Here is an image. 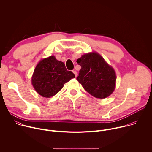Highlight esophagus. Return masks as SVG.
Wrapping results in <instances>:
<instances>
[{
  "label": "esophagus",
  "mask_w": 152,
  "mask_h": 152,
  "mask_svg": "<svg viewBox=\"0 0 152 152\" xmlns=\"http://www.w3.org/2000/svg\"><path fill=\"white\" fill-rule=\"evenodd\" d=\"M73 73L75 74V76L76 77V76H77V72H76V70H73Z\"/></svg>",
  "instance_id": "esophagus-1"
}]
</instances>
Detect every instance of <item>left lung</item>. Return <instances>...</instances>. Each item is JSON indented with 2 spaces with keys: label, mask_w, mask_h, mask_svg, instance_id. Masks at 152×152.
I'll use <instances>...</instances> for the list:
<instances>
[{
  "label": "left lung",
  "mask_w": 152,
  "mask_h": 152,
  "mask_svg": "<svg viewBox=\"0 0 152 152\" xmlns=\"http://www.w3.org/2000/svg\"><path fill=\"white\" fill-rule=\"evenodd\" d=\"M76 62L81 67L76 79L88 93L102 99L113 93L115 88V72L100 55L97 52L86 53Z\"/></svg>",
  "instance_id": "left-lung-1"
}]
</instances>
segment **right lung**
<instances>
[{"label": "right lung", "instance_id": "obj_1", "mask_svg": "<svg viewBox=\"0 0 152 152\" xmlns=\"http://www.w3.org/2000/svg\"><path fill=\"white\" fill-rule=\"evenodd\" d=\"M75 77L74 73L67 70L63 62L58 61L55 56H50L37 65L32 84L39 95L50 98L62 88L65 83Z\"/></svg>", "mask_w": 152, "mask_h": 152}]
</instances>
